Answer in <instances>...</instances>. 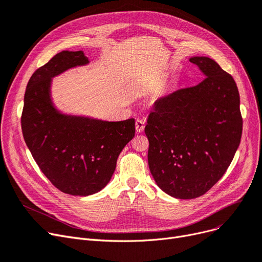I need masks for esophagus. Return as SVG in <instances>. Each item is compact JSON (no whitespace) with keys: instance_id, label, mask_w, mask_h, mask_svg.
Returning <instances> with one entry per match:
<instances>
[{"instance_id":"34e87169","label":"esophagus","mask_w":262,"mask_h":262,"mask_svg":"<svg viewBox=\"0 0 262 262\" xmlns=\"http://www.w3.org/2000/svg\"><path fill=\"white\" fill-rule=\"evenodd\" d=\"M136 130H137V133H142L143 132V129H144V121H142V120H140V119H137L136 120Z\"/></svg>"}]
</instances>
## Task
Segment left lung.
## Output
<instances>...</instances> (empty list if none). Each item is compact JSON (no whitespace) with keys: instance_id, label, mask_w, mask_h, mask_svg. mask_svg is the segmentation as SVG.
<instances>
[{"instance_id":"left-lung-1","label":"left lung","mask_w":262,"mask_h":262,"mask_svg":"<svg viewBox=\"0 0 262 262\" xmlns=\"http://www.w3.org/2000/svg\"><path fill=\"white\" fill-rule=\"evenodd\" d=\"M206 76L158 99L144 128L148 163L168 195L199 198L224 176L239 146L243 119L235 81L208 57H192Z\"/></svg>"}]
</instances>
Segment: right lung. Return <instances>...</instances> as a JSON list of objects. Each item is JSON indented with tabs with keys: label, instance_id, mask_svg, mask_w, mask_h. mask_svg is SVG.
Returning a JSON list of instances; mask_svg holds the SVG:
<instances>
[{
	"label": "right lung",
	"instance_id": "obj_1",
	"mask_svg": "<svg viewBox=\"0 0 262 262\" xmlns=\"http://www.w3.org/2000/svg\"><path fill=\"white\" fill-rule=\"evenodd\" d=\"M82 51H62L28 82L21 129L37 166L63 193L86 196L110 181L120 153L135 136V120L108 122L58 111L51 97L52 79L89 63Z\"/></svg>",
	"mask_w": 262,
	"mask_h": 262
}]
</instances>
